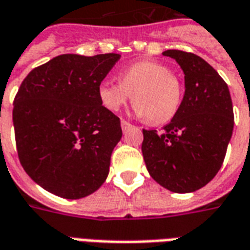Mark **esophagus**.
I'll use <instances>...</instances> for the list:
<instances>
[{"instance_id":"obj_1","label":"esophagus","mask_w":250,"mask_h":250,"mask_svg":"<svg viewBox=\"0 0 250 250\" xmlns=\"http://www.w3.org/2000/svg\"><path fill=\"white\" fill-rule=\"evenodd\" d=\"M130 126H132V124H129L127 121H125V120H121V127H123L124 132H126Z\"/></svg>"}]
</instances>
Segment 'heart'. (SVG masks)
<instances>
[{
    "label": "heart",
    "mask_w": 250,
    "mask_h": 250,
    "mask_svg": "<svg viewBox=\"0 0 250 250\" xmlns=\"http://www.w3.org/2000/svg\"><path fill=\"white\" fill-rule=\"evenodd\" d=\"M183 97L181 83L165 65L140 61L120 73V83L104 81L98 86V98L104 106L117 112L132 98L134 110L149 124L170 121Z\"/></svg>",
    "instance_id": "b5f03b06"
}]
</instances>
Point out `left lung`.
I'll return each mask as SVG.
<instances>
[{
  "label": "left lung",
  "mask_w": 250,
  "mask_h": 250,
  "mask_svg": "<svg viewBox=\"0 0 250 250\" xmlns=\"http://www.w3.org/2000/svg\"><path fill=\"white\" fill-rule=\"evenodd\" d=\"M185 80L177 113L161 133L144 129V161L152 178L174 193L196 192L220 170L233 133V105L225 81L193 53L165 50Z\"/></svg>",
  "instance_id": "1"
}]
</instances>
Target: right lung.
<instances>
[{
	"instance_id": "add662e5",
	"label": "right lung",
	"mask_w": 250,
	"mask_h": 250,
	"mask_svg": "<svg viewBox=\"0 0 250 250\" xmlns=\"http://www.w3.org/2000/svg\"><path fill=\"white\" fill-rule=\"evenodd\" d=\"M118 60L116 53L61 54L33 69L18 89L13 125L20 163L58 197H86L109 174L123 130L98 86Z\"/></svg>"
}]
</instances>
